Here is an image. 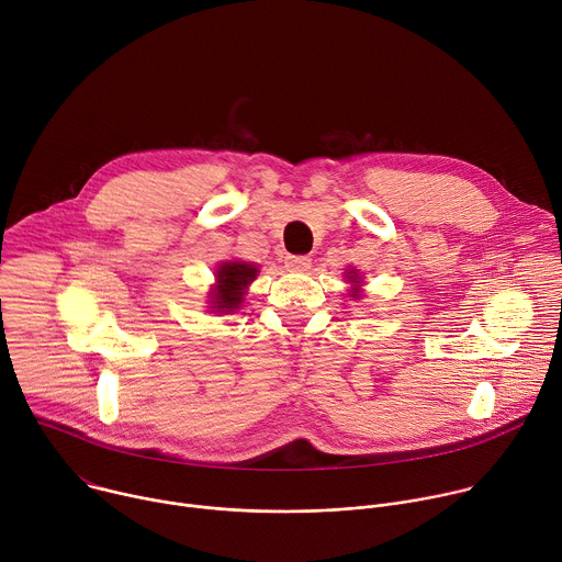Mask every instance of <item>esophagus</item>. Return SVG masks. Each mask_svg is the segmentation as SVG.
Masks as SVG:
<instances>
[{
	"label": "esophagus",
	"instance_id": "1",
	"mask_svg": "<svg viewBox=\"0 0 562 562\" xmlns=\"http://www.w3.org/2000/svg\"><path fill=\"white\" fill-rule=\"evenodd\" d=\"M284 265L291 271H306L311 267V258H306V256H286Z\"/></svg>",
	"mask_w": 562,
	"mask_h": 562
}]
</instances>
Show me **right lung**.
I'll use <instances>...</instances> for the list:
<instances>
[{
  "label": "right lung",
  "mask_w": 562,
  "mask_h": 562,
  "mask_svg": "<svg viewBox=\"0 0 562 562\" xmlns=\"http://www.w3.org/2000/svg\"><path fill=\"white\" fill-rule=\"evenodd\" d=\"M258 269L247 262H224L217 269V286L213 291V308L217 311H235L243 304L245 289L251 280H256Z\"/></svg>",
  "instance_id": "1"
}]
</instances>
